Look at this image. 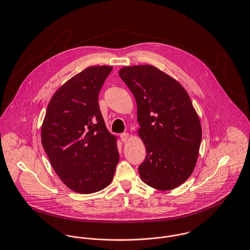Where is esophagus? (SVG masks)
<instances>
[{"instance_id":"esophagus-1","label":"esophagus","mask_w":250,"mask_h":250,"mask_svg":"<svg viewBox=\"0 0 250 250\" xmlns=\"http://www.w3.org/2000/svg\"><path fill=\"white\" fill-rule=\"evenodd\" d=\"M120 139H121V141H122V142L126 143V142H128V141H129V135H128L127 133H123V134H121V135H120Z\"/></svg>"}]
</instances>
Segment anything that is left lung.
Here are the masks:
<instances>
[{"instance_id":"8db88e82","label":"left lung","mask_w":250,"mask_h":250,"mask_svg":"<svg viewBox=\"0 0 250 250\" xmlns=\"http://www.w3.org/2000/svg\"><path fill=\"white\" fill-rule=\"evenodd\" d=\"M137 101L146 158L141 179L159 190H170L188 178L197 162L202 138L198 114L186 89L153 65L122 67L118 72Z\"/></svg>"}]
</instances>
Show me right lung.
Returning <instances> with one entry per match:
<instances>
[{
  "label": "right lung",
  "instance_id": "add662e5",
  "mask_svg": "<svg viewBox=\"0 0 250 250\" xmlns=\"http://www.w3.org/2000/svg\"><path fill=\"white\" fill-rule=\"evenodd\" d=\"M111 66H90L52 96L41 126V143L61 180L75 192L107 187L119 161L116 137L107 131L98 95Z\"/></svg>",
  "mask_w": 250,
  "mask_h": 250
}]
</instances>
